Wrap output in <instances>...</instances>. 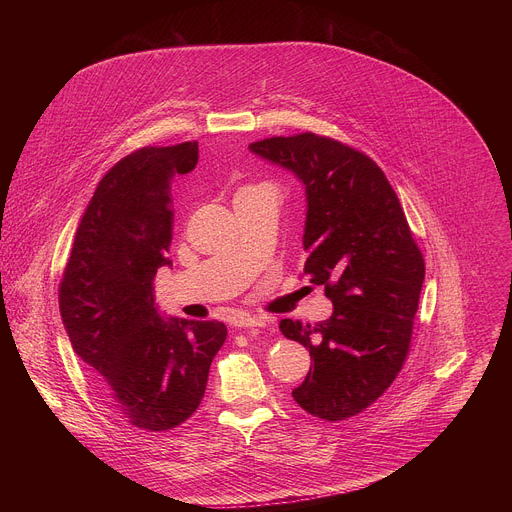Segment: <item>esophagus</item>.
Here are the masks:
<instances>
[{
  "label": "esophagus",
  "mask_w": 512,
  "mask_h": 512,
  "mask_svg": "<svg viewBox=\"0 0 512 512\" xmlns=\"http://www.w3.org/2000/svg\"><path fill=\"white\" fill-rule=\"evenodd\" d=\"M235 328H243V330H249V328H263L265 322L261 318H253V316H237L235 322H233Z\"/></svg>",
  "instance_id": "34e87169"
}]
</instances>
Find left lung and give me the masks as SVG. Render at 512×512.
I'll return each mask as SVG.
<instances>
[{
	"mask_svg": "<svg viewBox=\"0 0 512 512\" xmlns=\"http://www.w3.org/2000/svg\"><path fill=\"white\" fill-rule=\"evenodd\" d=\"M249 150L302 180L304 275L324 285L334 304L318 324L279 322L281 334L314 360L291 395L314 417H352L391 387L409 354L423 255L393 186L369 156L310 131L267 137Z\"/></svg>",
	"mask_w": 512,
	"mask_h": 512,
	"instance_id": "left-lung-1",
	"label": "left lung"
}]
</instances>
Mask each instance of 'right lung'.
<instances>
[{"instance_id": "1", "label": "right lung", "mask_w": 512, "mask_h": 512, "mask_svg": "<svg viewBox=\"0 0 512 512\" xmlns=\"http://www.w3.org/2000/svg\"><path fill=\"white\" fill-rule=\"evenodd\" d=\"M198 164V141L141 148L99 182L66 261L58 304L99 399L123 421L168 431L200 405L223 322L164 320L154 277L174 227L172 178Z\"/></svg>"}]
</instances>
